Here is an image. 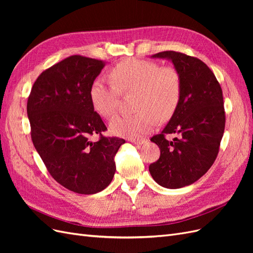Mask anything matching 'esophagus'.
<instances>
[{
    "label": "esophagus",
    "mask_w": 253,
    "mask_h": 253,
    "mask_svg": "<svg viewBox=\"0 0 253 253\" xmlns=\"http://www.w3.org/2000/svg\"><path fill=\"white\" fill-rule=\"evenodd\" d=\"M131 141L136 143V144H144V143L148 142V139H145V138H132Z\"/></svg>",
    "instance_id": "esophagus-1"
}]
</instances>
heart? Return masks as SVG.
Wrapping results in <instances>:
<instances>
[{
    "label": "heart",
    "instance_id": "1",
    "mask_svg": "<svg viewBox=\"0 0 253 253\" xmlns=\"http://www.w3.org/2000/svg\"><path fill=\"white\" fill-rule=\"evenodd\" d=\"M112 82L97 79L91 84L89 99L101 117L110 119L117 112L120 93L136 91V111L132 116H118L111 122L114 133L138 137L150 133L156 119H170L181 96V79L173 66H160L154 61L128 59L113 68Z\"/></svg>",
    "mask_w": 253,
    "mask_h": 253
}]
</instances>
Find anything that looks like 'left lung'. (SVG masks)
<instances>
[{"instance_id":"left-lung-1","label":"left lung","mask_w":253,"mask_h":253,"mask_svg":"<svg viewBox=\"0 0 253 253\" xmlns=\"http://www.w3.org/2000/svg\"><path fill=\"white\" fill-rule=\"evenodd\" d=\"M153 58L171 60L181 79V96L170 121L151 141L160 156L149 167L152 177L168 189H178L200 179L217 157L225 131L223 90L213 72L202 60L166 50ZM177 132L172 142L167 133Z\"/></svg>"}]
</instances>
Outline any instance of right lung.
I'll list each match as a JSON object with an SVG mask.
<instances>
[{"instance_id": "obj_1", "label": "right lung", "mask_w": 253, "mask_h": 253, "mask_svg": "<svg viewBox=\"0 0 253 253\" xmlns=\"http://www.w3.org/2000/svg\"><path fill=\"white\" fill-rule=\"evenodd\" d=\"M105 62L74 55L50 66L35 81L27 100L30 135L47 171L61 186L79 194L108 187L115 155L126 140L106 137V126L89 99ZM98 134L99 139L91 140Z\"/></svg>"}]
</instances>
